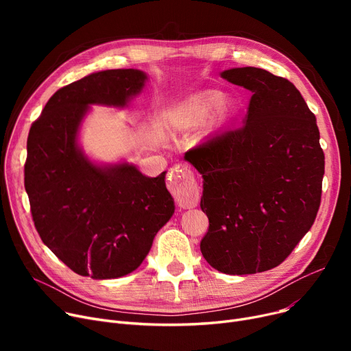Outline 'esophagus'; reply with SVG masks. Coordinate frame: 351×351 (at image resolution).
<instances>
[{
  "label": "esophagus",
  "instance_id": "esophagus-1",
  "mask_svg": "<svg viewBox=\"0 0 351 351\" xmlns=\"http://www.w3.org/2000/svg\"><path fill=\"white\" fill-rule=\"evenodd\" d=\"M168 188L175 195L180 208H195L199 204L200 191L193 172L183 166H175L171 171Z\"/></svg>",
  "mask_w": 351,
  "mask_h": 351
}]
</instances>
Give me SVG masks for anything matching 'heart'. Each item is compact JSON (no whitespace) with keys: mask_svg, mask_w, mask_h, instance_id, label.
<instances>
[{"mask_svg":"<svg viewBox=\"0 0 351 351\" xmlns=\"http://www.w3.org/2000/svg\"><path fill=\"white\" fill-rule=\"evenodd\" d=\"M220 101H222V95H220L219 92H209L208 95H205L197 104H195V106H192V109L189 110L188 119L191 122H197L200 119H204L220 104Z\"/></svg>","mask_w":351,"mask_h":351,"instance_id":"b5f03b06","label":"heart"}]
</instances>
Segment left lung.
I'll list each match as a JSON object with an SVG mask.
<instances>
[{"label":"left lung","instance_id":"1","mask_svg":"<svg viewBox=\"0 0 351 351\" xmlns=\"http://www.w3.org/2000/svg\"><path fill=\"white\" fill-rule=\"evenodd\" d=\"M222 78L252 92L243 125L185 159L204 178L202 254L222 273L253 274L279 266L315 223L324 154L316 117L290 81L254 66Z\"/></svg>","mask_w":351,"mask_h":351}]
</instances>
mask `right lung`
Here are the masks:
<instances>
[{
    "label": "right lung",
    "instance_id": "add662e5",
    "mask_svg": "<svg viewBox=\"0 0 351 351\" xmlns=\"http://www.w3.org/2000/svg\"><path fill=\"white\" fill-rule=\"evenodd\" d=\"M145 81L138 69L90 73L55 92L28 134L24 185L35 229L71 270L97 280L138 269L175 212L166 172L97 166L77 142L89 105L125 106Z\"/></svg>",
    "mask_w": 351,
    "mask_h": 351
}]
</instances>
